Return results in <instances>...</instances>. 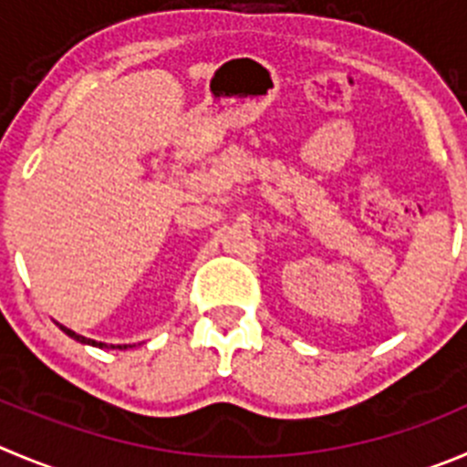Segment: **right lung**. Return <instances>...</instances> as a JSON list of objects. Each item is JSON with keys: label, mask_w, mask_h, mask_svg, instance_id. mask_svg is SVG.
Segmentation results:
<instances>
[{"label": "right lung", "mask_w": 467, "mask_h": 467, "mask_svg": "<svg viewBox=\"0 0 467 467\" xmlns=\"http://www.w3.org/2000/svg\"><path fill=\"white\" fill-rule=\"evenodd\" d=\"M61 330L66 332V335L70 337V339H75V341H79V344H88V346H98V348H119V350H126L128 348V344H123V346H114V344H103V341H96V339H87V337H82V335H78V332H73V330H68V327H64V326H59Z\"/></svg>", "instance_id": "obj_1"}]
</instances>
